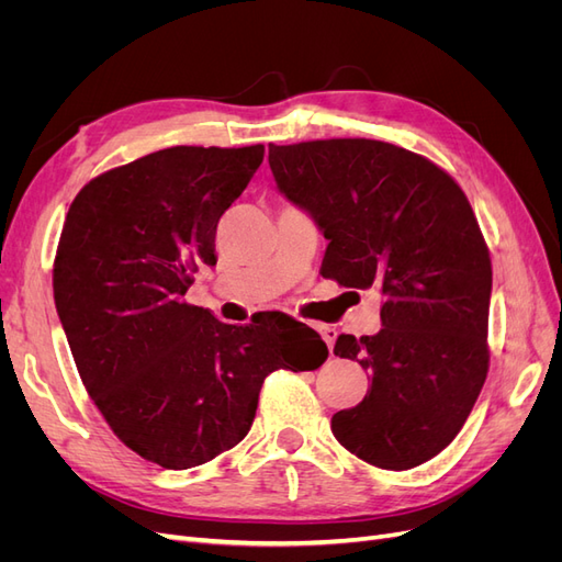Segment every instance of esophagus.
<instances>
[{
  "mask_svg": "<svg viewBox=\"0 0 562 562\" xmlns=\"http://www.w3.org/2000/svg\"><path fill=\"white\" fill-rule=\"evenodd\" d=\"M312 328H316L321 333V337L326 339L328 349L333 351V345H335V337H337V330L333 326H326V323H312Z\"/></svg>",
  "mask_w": 562,
  "mask_h": 562,
  "instance_id": "34e87169",
  "label": "esophagus"
}]
</instances>
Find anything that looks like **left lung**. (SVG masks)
I'll return each instance as SVG.
<instances>
[{
	"label": "left lung",
	"mask_w": 562,
	"mask_h": 562,
	"mask_svg": "<svg viewBox=\"0 0 562 562\" xmlns=\"http://www.w3.org/2000/svg\"><path fill=\"white\" fill-rule=\"evenodd\" d=\"M269 166L330 241L323 279L382 293V330L333 349L370 372L366 398L333 415L335 438L380 469L429 462L490 366L492 262L467 194L427 157L368 138L269 145Z\"/></svg>",
	"instance_id": "left-lung-1"
}]
</instances>
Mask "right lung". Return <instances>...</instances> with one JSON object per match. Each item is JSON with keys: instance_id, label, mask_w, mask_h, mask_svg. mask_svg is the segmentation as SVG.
I'll use <instances>...</instances> for the list:
<instances>
[{"instance_id": "right-lung-1", "label": "right lung", "mask_w": 562, "mask_h": 562, "mask_svg": "<svg viewBox=\"0 0 562 562\" xmlns=\"http://www.w3.org/2000/svg\"><path fill=\"white\" fill-rule=\"evenodd\" d=\"M262 159L265 145L151 151L83 184L65 217L54 297L79 378L114 436L164 469L244 440L269 372L328 359L291 316L232 326L184 302Z\"/></svg>"}]
</instances>
